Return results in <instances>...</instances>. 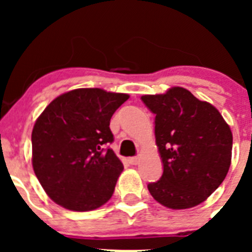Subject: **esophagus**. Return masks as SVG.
I'll return each instance as SVG.
<instances>
[{
	"mask_svg": "<svg viewBox=\"0 0 252 252\" xmlns=\"http://www.w3.org/2000/svg\"><path fill=\"white\" fill-rule=\"evenodd\" d=\"M140 159L137 157H132V158H128V162H130L131 165H136V164H139Z\"/></svg>",
	"mask_w": 252,
	"mask_h": 252,
	"instance_id": "esophagus-1",
	"label": "esophagus"
}]
</instances>
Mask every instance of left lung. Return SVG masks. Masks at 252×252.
<instances>
[{"mask_svg": "<svg viewBox=\"0 0 252 252\" xmlns=\"http://www.w3.org/2000/svg\"><path fill=\"white\" fill-rule=\"evenodd\" d=\"M155 115V140L164 170L148 189L171 209L198 206L226 178L232 155V132L215 106L182 87L141 97Z\"/></svg>", "mask_w": 252, "mask_h": 252, "instance_id": "8db88e82", "label": "left lung"}]
</instances>
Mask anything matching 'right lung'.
<instances>
[{
	"instance_id": "obj_1",
	"label": "right lung",
	"mask_w": 252,
	"mask_h": 252,
	"mask_svg": "<svg viewBox=\"0 0 252 252\" xmlns=\"http://www.w3.org/2000/svg\"><path fill=\"white\" fill-rule=\"evenodd\" d=\"M130 95L101 88L60 94L37 117L31 133L32 168L46 194L70 211L86 212L110 201L124 170L107 144L110 121Z\"/></svg>"
}]
</instances>
